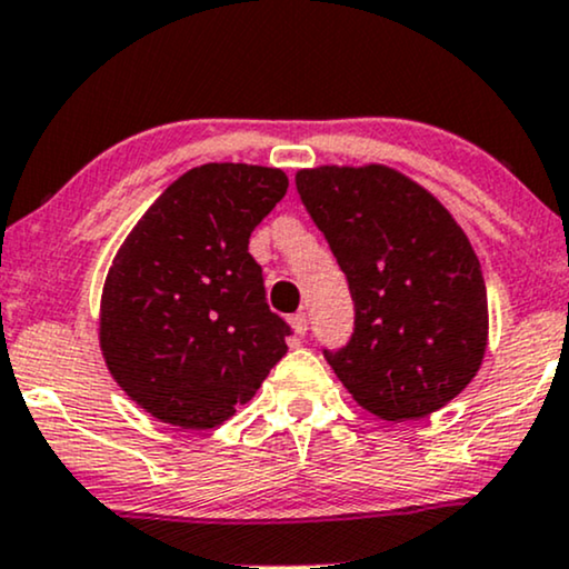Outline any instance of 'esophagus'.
Returning <instances> with one entry per match:
<instances>
[{
    "label": "esophagus",
    "mask_w": 569,
    "mask_h": 569,
    "mask_svg": "<svg viewBox=\"0 0 569 569\" xmlns=\"http://www.w3.org/2000/svg\"><path fill=\"white\" fill-rule=\"evenodd\" d=\"M290 327H292V330H296V336L303 338L306 332H309V317H306L303 311L292 313V317H290Z\"/></svg>",
    "instance_id": "1"
}]
</instances>
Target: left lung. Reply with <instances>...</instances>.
<instances>
[{"label":"left lung","mask_w":569,"mask_h":569,"mask_svg":"<svg viewBox=\"0 0 569 569\" xmlns=\"http://www.w3.org/2000/svg\"><path fill=\"white\" fill-rule=\"evenodd\" d=\"M353 300L351 340L327 351L340 383L372 416L416 420L456 399L487 349L477 252L433 193L386 164L296 176Z\"/></svg>","instance_id":"obj_1"}]
</instances>
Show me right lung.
I'll use <instances>...</instances> for the list:
<instances>
[{
	"mask_svg": "<svg viewBox=\"0 0 569 569\" xmlns=\"http://www.w3.org/2000/svg\"><path fill=\"white\" fill-rule=\"evenodd\" d=\"M284 193L277 167H193L119 247L100 296V351L127 397L162 423L216 429L284 357L290 327L266 303L247 250Z\"/></svg>",
	"mask_w": 569,
	"mask_h": 569,
	"instance_id": "right-lung-1",
	"label": "right lung"
}]
</instances>
